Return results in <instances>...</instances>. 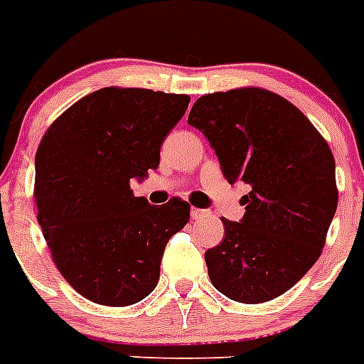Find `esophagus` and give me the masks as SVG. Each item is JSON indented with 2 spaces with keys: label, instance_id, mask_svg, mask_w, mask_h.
Here are the masks:
<instances>
[{
  "label": "esophagus",
  "instance_id": "esophagus-1",
  "mask_svg": "<svg viewBox=\"0 0 364 364\" xmlns=\"http://www.w3.org/2000/svg\"><path fill=\"white\" fill-rule=\"evenodd\" d=\"M191 216H192V220H201V218L210 216V210H205V208L192 207L191 208Z\"/></svg>",
  "mask_w": 364,
  "mask_h": 364
}]
</instances>
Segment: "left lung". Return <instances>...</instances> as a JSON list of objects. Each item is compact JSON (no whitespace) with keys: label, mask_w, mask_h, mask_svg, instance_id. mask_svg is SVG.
Here are the masks:
<instances>
[{"label":"left lung","mask_w":364,"mask_h":364,"mask_svg":"<svg viewBox=\"0 0 364 364\" xmlns=\"http://www.w3.org/2000/svg\"><path fill=\"white\" fill-rule=\"evenodd\" d=\"M188 124L208 139L227 181L249 186L242 221L221 218L225 238L205 252L210 282L243 304L277 299L326 243L339 200L330 146L299 107L262 87L203 95Z\"/></svg>","instance_id":"1"}]
</instances>
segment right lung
<instances>
[{
    "label": "right lung",
    "instance_id": "add662e5",
    "mask_svg": "<svg viewBox=\"0 0 364 364\" xmlns=\"http://www.w3.org/2000/svg\"><path fill=\"white\" fill-rule=\"evenodd\" d=\"M188 95L102 87L65 109L36 151L38 223L60 274L91 302L132 306L157 286L168 240L191 220L181 198L150 205L132 179L159 166Z\"/></svg>",
    "mask_w": 364,
    "mask_h": 364
}]
</instances>
